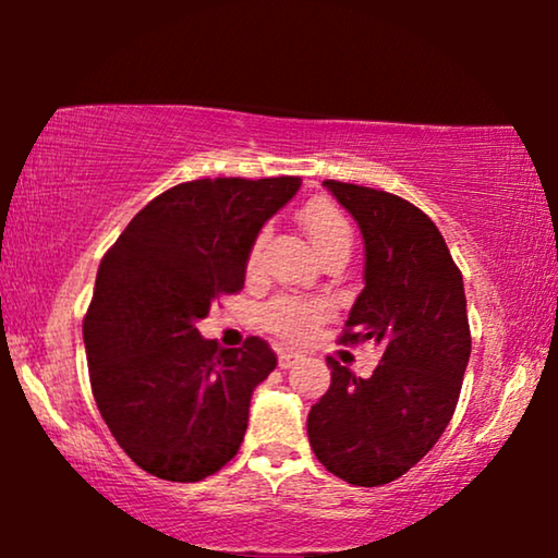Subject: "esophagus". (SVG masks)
Masks as SVG:
<instances>
[{
	"label": "esophagus",
	"mask_w": 558,
	"mask_h": 558,
	"mask_svg": "<svg viewBox=\"0 0 558 558\" xmlns=\"http://www.w3.org/2000/svg\"><path fill=\"white\" fill-rule=\"evenodd\" d=\"M304 361V355L302 353H294V350H281L279 353V368H292V365H296V363H302Z\"/></svg>",
	"instance_id": "1"
}]
</instances>
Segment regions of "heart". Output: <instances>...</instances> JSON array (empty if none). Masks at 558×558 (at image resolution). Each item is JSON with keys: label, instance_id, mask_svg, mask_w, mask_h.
Listing matches in <instances>:
<instances>
[{"label": "heart", "instance_id": "b5f03b06", "mask_svg": "<svg viewBox=\"0 0 558 558\" xmlns=\"http://www.w3.org/2000/svg\"><path fill=\"white\" fill-rule=\"evenodd\" d=\"M300 223L304 233L310 235L319 258L332 254V251H348L350 254V246H353V226H350V220L332 203L315 201L304 205L300 210ZM264 241L266 231L256 235L254 246L248 251V271H254L258 262H262ZM327 315H330V307L323 300H302V296L281 294L266 304L262 312V323L266 330L279 335V338L289 342H304L315 335L319 323Z\"/></svg>", "mask_w": 558, "mask_h": 558}]
</instances>
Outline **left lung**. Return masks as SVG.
I'll use <instances>...</instances> for the list:
<instances>
[{
  "label": "left lung",
  "mask_w": 558,
  "mask_h": 558,
  "mask_svg": "<svg viewBox=\"0 0 558 558\" xmlns=\"http://www.w3.org/2000/svg\"><path fill=\"white\" fill-rule=\"evenodd\" d=\"M365 243V287L340 342L384 348L371 378L327 357L330 388L310 409L312 452L350 485L393 483L437 445L470 361L462 274L439 228L399 195L325 180Z\"/></svg>",
  "instance_id": "left-lung-1"
}]
</instances>
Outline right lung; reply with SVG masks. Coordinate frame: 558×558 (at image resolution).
Instances as JSON below:
<instances>
[{
	"instance_id": "obj_1",
	"label": "right lung",
	"mask_w": 558,
	"mask_h": 558,
	"mask_svg": "<svg viewBox=\"0 0 558 558\" xmlns=\"http://www.w3.org/2000/svg\"><path fill=\"white\" fill-rule=\"evenodd\" d=\"M300 178L182 182L136 213L98 266L83 319L90 391L119 447L170 483L231 462L251 393L277 368L269 342L223 350L197 332L210 304L243 289L248 251Z\"/></svg>"
}]
</instances>
